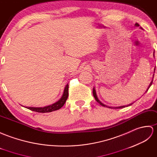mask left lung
I'll list each match as a JSON object with an SVG mask.
<instances>
[{
	"label": "left lung",
	"mask_w": 157,
	"mask_h": 157,
	"mask_svg": "<svg viewBox=\"0 0 157 157\" xmlns=\"http://www.w3.org/2000/svg\"><path fill=\"white\" fill-rule=\"evenodd\" d=\"M135 26H136V27H138L139 26V24L138 23H136L135 24ZM140 28L142 29V27H140ZM153 56H154V53H153ZM153 77H154V75H153ZM152 81H151V82L150 83V85H149V86H148V89H147V91L146 92H147L148 91V89L150 88V86H151V85H152ZM93 96H94V97H95V100L97 101V102H98L101 105H102V106H103V107H109V108H114V109H120V108H124V107H128V106H130V105H132V104H133V103H131V104H129V105H123V106H120V107H109V106H107V105H105V104H103V103H101L99 101V99H98V97H97V93H96V90H95V88H93Z\"/></svg>",
	"instance_id": "left-lung-1"
}]
</instances>
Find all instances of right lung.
<instances>
[{
	"instance_id": "1",
	"label": "right lung",
	"mask_w": 157,
	"mask_h": 157,
	"mask_svg": "<svg viewBox=\"0 0 157 157\" xmlns=\"http://www.w3.org/2000/svg\"><path fill=\"white\" fill-rule=\"evenodd\" d=\"M68 84L66 85L64 90L63 93V95H62L61 98L59 99L57 102L55 103L52 104L50 105L46 106L44 107H26V108L29 109L31 111H36V112L39 113H48V112H52L53 111L58 110L64 105L66 101L68 99Z\"/></svg>"
}]
</instances>
